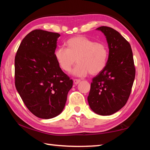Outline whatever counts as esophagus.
I'll list each match as a JSON object with an SVG mask.
<instances>
[{"mask_svg":"<svg viewBox=\"0 0 150 150\" xmlns=\"http://www.w3.org/2000/svg\"><path fill=\"white\" fill-rule=\"evenodd\" d=\"M80 81H81V80H79V79H75L73 80V83H74L75 85H77L78 83H79Z\"/></svg>","mask_w":150,"mask_h":150,"instance_id":"1","label":"esophagus"}]
</instances>
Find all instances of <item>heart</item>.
Wrapping results in <instances>:
<instances>
[{"label":"heart","instance_id":"1","mask_svg":"<svg viewBox=\"0 0 150 150\" xmlns=\"http://www.w3.org/2000/svg\"><path fill=\"white\" fill-rule=\"evenodd\" d=\"M66 49L59 47L54 55L61 69L69 73L75 63L73 74L85 77L88 73L97 75L105 69L108 59V48L105 43L97 42L87 37L72 38L65 43Z\"/></svg>","mask_w":150,"mask_h":150}]
</instances>
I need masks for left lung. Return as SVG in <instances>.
<instances>
[{
  "mask_svg": "<svg viewBox=\"0 0 150 150\" xmlns=\"http://www.w3.org/2000/svg\"><path fill=\"white\" fill-rule=\"evenodd\" d=\"M108 45V63L103 71L93 79L87 100L93 112L111 115L126 105L131 93L136 69L130 44L120 33L100 26Z\"/></svg>",
  "mask_w": 150,
  "mask_h": 150,
  "instance_id": "8db88e82",
  "label": "left lung"
}]
</instances>
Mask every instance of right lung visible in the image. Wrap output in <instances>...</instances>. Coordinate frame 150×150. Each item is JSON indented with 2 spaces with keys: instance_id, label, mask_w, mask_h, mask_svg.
I'll use <instances>...</instances> for the list:
<instances>
[{
  "instance_id": "1",
  "label": "right lung",
  "mask_w": 150,
  "mask_h": 150,
  "mask_svg": "<svg viewBox=\"0 0 150 150\" xmlns=\"http://www.w3.org/2000/svg\"><path fill=\"white\" fill-rule=\"evenodd\" d=\"M58 33L34 30L20 43L14 60L15 86L33 115L54 118L65 107L73 80L57 65L54 53Z\"/></svg>"
}]
</instances>
